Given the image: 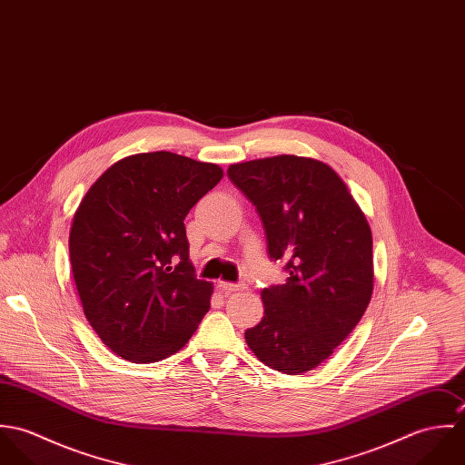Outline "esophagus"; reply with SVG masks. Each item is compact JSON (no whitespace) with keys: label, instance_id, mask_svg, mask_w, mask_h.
<instances>
[{"label":"esophagus","instance_id":"34e87169","mask_svg":"<svg viewBox=\"0 0 465 465\" xmlns=\"http://www.w3.org/2000/svg\"><path fill=\"white\" fill-rule=\"evenodd\" d=\"M243 288H245L243 284H236V282H227V281H220L218 282V290L222 293H225V295H229L232 292H238V290H243Z\"/></svg>","mask_w":465,"mask_h":465}]
</instances>
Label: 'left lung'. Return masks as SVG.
<instances>
[{
	"label": "left lung",
	"mask_w": 465,
	"mask_h": 465,
	"mask_svg": "<svg viewBox=\"0 0 465 465\" xmlns=\"http://www.w3.org/2000/svg\"><path fill=\"white\" fill-rule=\"evenodd\" d=\"M256 205L266 251L288 279L262 292L265 315L245 331L252 352L284 374L319 367L363 317L374 282L372 234L343 181L321 161L277 155L232 164Z\"/></svg>",
	"instance_id": "obj_1"
}]
</instances>
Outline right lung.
<instances>
[{
  "label": "right lung",
  "mask_w": 465,
  "mask_h": 465,
  "mask_svg": "<svg viewBox=\"0 0 465 465\" xmlns=\"http://www.w3.org/2000/svg\"><path fill=\"white\" fill-rule=\"evenodd\" d=\"M223 172L172 152L125 157L80 202L69 260L85 319L129 361L177 352L209 312L211 282L190 262L184 218Z\"/></svg>",
  "instance_id": "add662e5"
}]
</instances>
